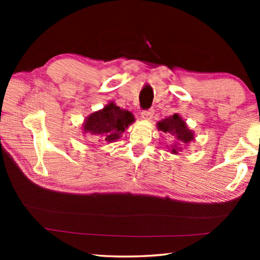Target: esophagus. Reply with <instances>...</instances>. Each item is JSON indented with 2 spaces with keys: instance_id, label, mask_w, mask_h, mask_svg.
Masks as SVG:
<instances>
[{
  "instance_id": "1",
  "label": "esophagus",
  "mask_w": 260,
  "mask_h": 260,
  "mask_svg": "<svg viewBox=\"0 0 260 260\" xmlns=\"http://www.w3.org/2000/svg\"><path fill=\"white\" fill-rule=\"evenodd\" d=\"M152 116H153V110L152 109L143 110V111L141 112V117H142L143 119H146V120H150Z\"/></svg>"
}]
</instances>
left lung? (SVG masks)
<instances>
[{
	"instance_id": "obj_1",
	"label": "left lung",
	"mask_w": 260,
	"mask_h": 260,
	"mask_svg": "<svg viewBox=\"0 0 260 260\" xmlns=\"http://www.w3.org/2000/svg\"><path fill=\"white\" fill-rule=\"evenodd\" d=\"M158 128L164 132L166 134H171L174 138L175 144H184L189 143L193 140V133L188 128L186 122L182 120V118L179 114H173L166 119L158 122ZM173 153H178V148L174 146L172 149Z\"/></svg>"
}]
</instances>
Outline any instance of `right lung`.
<instances>
[{
	"label": "right lung",
	"instance_id": "right-lung-1",
	"mask_svg": "<svg viewBox=\"0 0 260 260\" xmlns=\"http://www.w3.org/2000/svg\"><path fill=\"white\" fill-rule=\"evenodd\" d=\"M133 121L134 117L129 111L110 103L103 110L94 112L87 118L83 124V133L90 134L89 136H93L99 142H112L119 139L120 134Z\"/></svg>",
	"mask_w": 260,
	"mask_h": 260
}]
</instances>
